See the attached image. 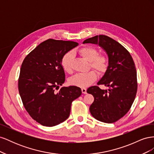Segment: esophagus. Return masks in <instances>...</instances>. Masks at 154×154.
Masks as SVG:
<instances>
[{
	"mask_svg": "<svg viewBox=\"0 0 154 154\" xmlns=\"http://www.w3.org/2000/svg\"><path fill=\"white\" fill-rule=\"evenodd\" d=\"M82 92L83 94H87V89L85 88H82Z\"/></svg>",
	"mask_w": 154,
	"mask_h": 154,
	"instance_id": "34e87169",
	"label": "esophagus"
}]
</instances>
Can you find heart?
<instances>
[{"label": "heart", "instance_id": "heart-1", "mask_svg": "<svg viewBox=\"0 0 154 154\" xmlns=\"http://www.w3.org/2000/svg\"><path fill=\"white\" fill-rule=\"evenodd\" d=\"M80 56L89 62V67L95 69L100 74L106 72L109 67V58L103 54H98V51L92 46H85L78 50ZM73 53L68 51L61 58V66L65 71L71 73L72 71V60ZM97 78V72L91 70L86 73L77 74L70 78L69 83L71 85L79 87H87L94 82Z\"/></svg>", "mask_w": 154, "mask_h": 154}]
</instances>
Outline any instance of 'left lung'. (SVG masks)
Returning <instances> with one entry per match:
<instances>
[{
    "label": "left lung",
    "mask_w": 154,
    "mask_h": 154,
    "mask_svg": "<svg viewBox=\"0 0 154 154\" xmlns=\"http://www.w3.org/2000/svg\"><path fill=\"white\" fill-rule=\"evenodd\" d=\"M98 44L109 57V67L97 85L109 87L102 90L92 86L87 92L94 97L90 106L92 116L106 123L117 122L131 108L137 90V72L132 57L127 49L117 41L100 35L86 39L83 44Z\"/></svg>",
    "instance_id": "obj_1"
}]
</instances>
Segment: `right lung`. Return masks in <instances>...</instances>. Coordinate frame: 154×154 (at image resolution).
<instances>
[{"instance_id": "right-lung-1", "label": "right lung", "mask_w": 154, "mask_h": 154, "mask_svg": "<svg viewBox=\"0 0 154 154\" xmlns=\"http://www.w3.org/2000/svg\"><path fill=\"white\" fill-rule=\"evenodd\" d=\"M77 45L73 41L48 39L31 51L22 63L18 91L27 112L42 125L53 127L66 121L72 101L82 94L76 86L57 91L66 79L61 58Z\"/></svg>"}]
</instances>
